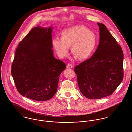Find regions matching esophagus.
Returning <instances> with one entry per match:
<instances>
[{"mask_svg":"<svg viewBox=\"0 0 132 132\" xmlns=\"http://www.w3.org/2000/svg\"><path fill=\"white\" fill-rule=\"evenodd\" d=\"M73 67V65L70 64H68L67 65V68H72Z\"/></svg>","mask_w":132,"mask_h":132,"instance_id":"esophagus-1","label":"esophagus"}]
</instances>
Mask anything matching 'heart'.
<instances>
[{
	"instance_id": "b5f03b06",
	"label": "heart",
	"mask_w": 132,
	"mask_h": 132,
	"mask_svg": "<svg viewBox=\"0 0 132 132\" xmlns=\"http://www.w3.org/2000/svg\"><path fill=\"white\" fill-rule=\"evenodd\" d=\"M61 35V37H54L52 42L54 48L60 58H64L68 54L71 46V52L76 58L88 59L93 54L98 44L97 35L82 25L64 29Z\"/></svg>"
}]
</instances>
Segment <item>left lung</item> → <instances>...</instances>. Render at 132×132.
<instances>
[{"label": "left lung", "instance_id": "left-lung-1", "mask_svg": "<svg viewBox=\"0 0 132 132\" xmlns=\"http://www.w3.org/2000/svg\"><path fill=\"white\" fill-rule=\"evenodd\" d=\"M98 46L89 58L77 65L74 71L80 92L89 99L111 95L123 78V54L121 46L102 23Z\"/></svg>", "mask_w": 132, "mask_h": 132}]
</instances>
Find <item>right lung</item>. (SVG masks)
Wrapping results in <instances>:
<instances>
[{"instance_id":"right-lung-1","label":"right lung","mask_w":132,"mask_h":132,"mask_svg":"<svg viewBox=\"0 0 132 132\" xmlns=\"http://www.w3.org/2000/svg\"><path fill=\"white\" fill-rule=\"evenodd\" d=\"M52 31V27L31 30L19 44L12 65L18 91L35 101H46L55 95L60 75L66 67L54 56Z\"/></svg>"}]
</instances>
